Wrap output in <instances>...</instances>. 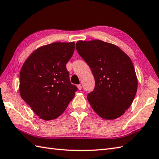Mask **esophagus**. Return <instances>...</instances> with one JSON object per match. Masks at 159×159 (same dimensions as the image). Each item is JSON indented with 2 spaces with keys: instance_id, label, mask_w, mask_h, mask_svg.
Here are the masks:
<instances>
[{
  "instance_id": "esophagus-1",
  "label": "esophagus",
  "mask_w": 159,
  "mask_h": 159,
  "mask_svg": "<svg viewBox=\"0 0 159 159\" xmlns=\"http://www.w3.org/2000/svg\"><path fill=\"white\" fill-rule=\"evenodd\" d=\"M77 87H78V89H79V90H81V89H82V86H81L80 84H79L78 86H77Z\"/></svg>"
}]
</instances>
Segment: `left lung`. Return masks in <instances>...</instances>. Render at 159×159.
<instances>
[{"label": "left lung", "mask_w": 159, "mask_h": 159, "mask_svg": "<svg viewBox=\"0 0 159 159\" xmlns=\"http://www.w3.org/2000/svg\"><path fill=\"white\" fill-rule=\"evenodd\" d=\"M76 49L90 66L95 86L87 99L104 120H115L132 105L138 79L131 59L114 44L95 39L78 41Z\"/></svg>", "instance_id": "left-lung-1"}]
</instances>
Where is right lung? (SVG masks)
<instances>
[{"label": "right lung", "instance_id": "1", "mask_svg": "<svg viewBox=\"0 0 159 159\" xmlns=\"http://www.w3.org/2000/svg\"><path fill=\"white\" fill-rule=\"evenodd\" d=\"M75 42H55L39 47L23 64L19 93L41 119L58 117L74 98L78 89L70 83L66 65Z\"/></svg>", "mask_w": 159, "mask_h": 159}]
</instances>
